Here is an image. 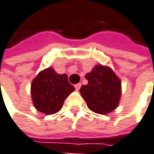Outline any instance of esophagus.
I'll return each mask as SVG.
<instances>
[{
	"label": "esophagus",
	"mask_w": 154,
	"mask_h": 154,
	"mask_svg": "<svg viewBox=\"0 0 154 154\" xmlns=\"http://www.w3.org/2000/svg\"><path fill=\"white\" fill-rule=\"evenodd\" d=\"M80 87H81V83H78V84H77V85H75V88H76V90H77V91H79Z\"/></svg>",
	"instance_id": "esophagus-1"
}]
</instances>
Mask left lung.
I'll list each match as a JSON object with an SVG mask.
<instances>
[{
	"instance_id": "8db88e82",
	"label": "left lung",
	"mask_w": 154,
	"mask_h": 154,
	"mask_svg": "<svg viewBox=\"0 0 154 154\" xmlns=\"http://www.w3.org/2000/svg\"><path fill=\"white\" fill-rule=\"evenodd\" d=\"M86 85H82L80 93L92 112L106 115L119 105L122 83L114 70L107 66L96 65L85 75Z\"/></svg>"
}]
</instances>
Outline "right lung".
<instances>
[{
  "label": "right lung",
  "instance_id": "obj_1",
  "mask_svg": "<svg viewBox=\"0 0 154 154\" xmlns=\"http://www.w3.org/2000/svg\"><path fill=\"white\" fill-rule=\"evenodd\" d=\"M75 90L66 74H58L49 67L41 70L31 85L32 100L35 108L46 115L61 110L65 99Z\"/></svg>",
  "mask_w": 154,
  "mask_h": 154
}]
</instances>
